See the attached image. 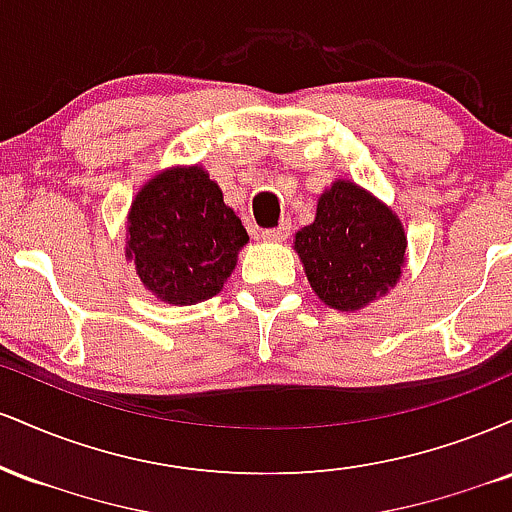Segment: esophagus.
I'll return each mask as SVG.
<instances>
[{"instance_id": "obj_1", "label": "esophagus", "mask_w": 512, "mask_h": 512, "mask_svg": "<svg viewBox=\"0 0 512 512\" xmlns=\"http://www.w3.org/2000/svg\"><path fill=\"white\" fill-rule=\"evenodd\" d=\"M286 238H289V226L267 228V231H262V240H269V243H281V240Z\"/></svg>"}]
</instances>
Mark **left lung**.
Returning <instances> with one entry per match:
<instances>
[{
    "label": "left lung",
    "mask_w": 512,
    "mask_h": 512,
    "mask_svg": "<svg viewBox=\"0 0 512 512\" xmlns=\"http://www.w3.org/2000/svg\"><path fill=\"white\" fill-rule=\"evenodd\" d=\"M402 223L354 182L339 180L317 202V216L296 233V252L317 296L334 310H358L402 274Z\"/></svg>",
    "instance_id": "1"
}]
</instances>
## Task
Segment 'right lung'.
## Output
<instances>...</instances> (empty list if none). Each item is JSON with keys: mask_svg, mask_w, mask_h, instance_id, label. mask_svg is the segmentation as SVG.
I'll list each match as a JSON object with an SVG mask.
<instances>
[{"mask_svg": "<svg viewBox=\"0 0 512 512\" xmlns=\"http://www.w3.org/2000/svg\"><path fill=\"white\" fill-rule=\"evenodd\" d=\"M248 231L202 168H175L144 185L129 214L127 255L161 301L195 305L236 269Z\"/></svg>", "mask_w": 512, "mask_h": 512, "instance_id": "1", "label": "right lung"}]
</instances>
